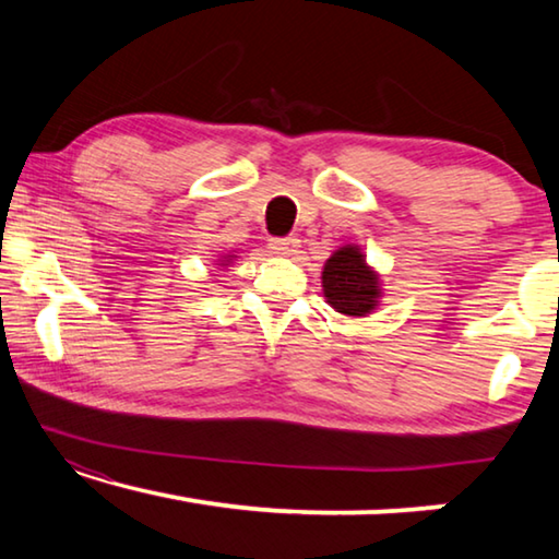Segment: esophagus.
I'll return each mask as SVG.
<instances>
[{
	"instance_id": "obj_1",
	"label": "esophagus",
	"mask_w": 559,
	"mask_h": 559,
	"mask_svg": "<svg viewBox=\"0 0 559 559\" xmlns=\"http://www.w3.org/2000/svg\"><path fill=\"white\" fill-rule=\"evenodd\" d=\"M269 249L276 257H293L298 251V239H293V236H288V239H271Z\"/></svg>"
}]
</instances>
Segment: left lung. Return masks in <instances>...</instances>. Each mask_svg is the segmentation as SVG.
Returning <instances> with one entry per match:
<instances>
[{
  "label": "left lung",
  "mask_w": 559,
  "mask_h": 559,
  "mask_svg": "<svg viewBox=\"0 0 559 559\" xmlns=\"http://www.w3.org/2000/svg\"><path fill=\"white\" fill-rule=\"evenodd\" d=\"M320 283L325 302L340 316L367 318L380 308L382 278L357 243H345L330 253Z\"/></svg>",
  "instance_id": "obj_1"
}]
</instances>
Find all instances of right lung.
Segmentation results:
<instances>
[{"mask_svg": "<svg viewBox=\"0 0 559 559\" xmlns=\"http://www.w3.org/2000/svg\"><path fill=\"white\" fill-rule=\"evenodd\" d=\"M236 261V253L234 251H229V253H224V257L222 259H216V269H219V271H224L226 266H231V263Z\"/></svg>", "mask_w": 559, "mask_h": 559, "instance_id": "1", "label": "right lung"}]
</instances>
